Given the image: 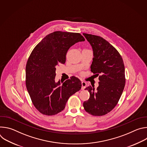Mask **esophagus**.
Returning a JSON list of instances; mask_svg holds the SVG:
<instances>
[{
  "label": "esophagus",
  "instance_id": "esophagus-1",
  "mask_svg": "<svg viewBox=\"0 0 147 147\" xmlns=\"http://www.w3.org/2000/svg\"><path fill=\"white\" fill-rule=\"evenodd\" d=\"M81 86H82V87H81V90H84V88L86 87L87 84H86V82H84V81H82V82H81Z\"/></svg>",
  "mask_w": 147,
  "mask_h": 147
}]
</instances>
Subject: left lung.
<instances>
[{
    "instance_id": "obj_1",
    "label": "left lung",
    "mask_w": 147,
    "mask_h": 147,
    "mask_svg": "<svg viewBox=\"0 0 147 147\" xmlns=\"http://www.w3.org/2000/svg\"><path fill=\"white\" fill-rule=\"evenodd\" d=\"M93 50L91 71L98 77L99 86H91L85 90L90 98L84 102L85 111L93 116H103L110 112L117 104L125 86V70L119 52L103 38L83 33Z\"/></svg>"
}]
</instances>
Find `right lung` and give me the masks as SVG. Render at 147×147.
<instances>
[{
	"mask_svg": "<svg viewBox=\"0 0 147 147\" xmlns=\"http://www.w3.org/2000/svg\"><path fill=\"white\" fill-rule=\"evenodd\" d=\"M85 39L79 33L55 31L47 35L32 51L26 67V84L32 103L42 114L52 116L65 108L69 97L80 90L76 77L60 86L55 82L56 67L66 62L69 48Z\"/></svg>",
	"mask_w": 147,
	"mask_h": 147,
	"instance_id": "right-lung-1",
	"label": "right lung"
}]
</instances>
